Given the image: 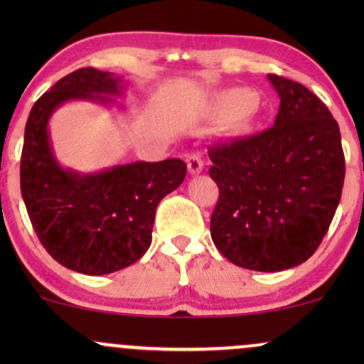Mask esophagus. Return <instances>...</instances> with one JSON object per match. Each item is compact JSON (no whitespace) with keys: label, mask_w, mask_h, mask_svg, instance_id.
<instances>
[{"label":"esophagus","mask_w":364,"mask_h":364,"mask_svg":"<svg viewBox=\"0 0 364 364\" xmlns=\"http://www.w3.org/2000/svg\"><path fill=\"white\" fill-rule=\"evenodd\" d=\"M186 164H188V173L190 174L202 173L203 161L202 157H200V154H190V156L186 157Z\"/></svg>","instance_id":"1"}]
</instances>
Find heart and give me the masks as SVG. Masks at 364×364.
<instances>
[{
    "mask_svg": "<svg viewBox=\"0 0 364 364\" xmlns=\"http://www.w3.org/2000/svg\"><path fill=\"white\" fill-rule=\"evenodd\" d=\"M255 102H257V97L246 89L228 90L217 97V107L228 116L237 118L236 127L240 132H245L250 127V111Z\"/></svg>",
    "mask_w": 364,
    "mask_h": 364,
    "instance_id": "obj_1",
    "label": "heart"
}]
</instances>
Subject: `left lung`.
Returning a JSON list of instances; mask_svg holds the SVG:
<instances>
[{
	"instance_id": "8db88e82",
	"label": "left lung",
	"mask_w": 364,
	"mask_h": 364,
	"mask_svg": "<svg viewBox=\"0 0 364 364\" xmlns=\"http://www.w3.org/2000/svg\"><path fill=\"white\" fill-rule=\"evenodd\" d=\"M267 78L281 99L274 127L208 150L219 186L210 235L235 265L281 272L306 262L327 235L346 162L327 106L301 83Z\"/></svg>"
}]
</instances>
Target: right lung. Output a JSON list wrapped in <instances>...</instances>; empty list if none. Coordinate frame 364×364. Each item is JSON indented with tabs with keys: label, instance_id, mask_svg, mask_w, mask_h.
I'll return each mask as SVG.
<instances>
[{
	"label": "right lung",
	"instance_id": "obj_1",
	"mask_svg": "<svg viewBox=\"0 0 364 364\" xmlns=\"http://www.w3.org/2000/svg\"><path fill=\"white\" fill-rule=\"evenodd\" d=\"M127 82L119 75L80 68L37 99L25 124L20 188L39 241L66 269L106 275L140 260L152 243L156 208L186 176L181 159L136 161L97 173L63 168L49 119L72 101L118 106Z\"/></svg>",
	"mask_w": 364,
	"mask_h": 364
}]
</instances>
